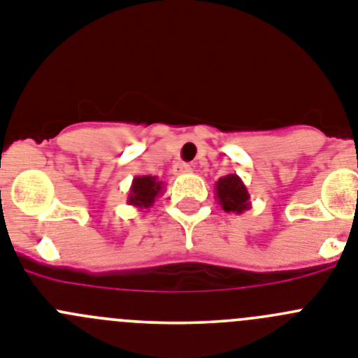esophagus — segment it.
<instances>
[{"label": "esophagus", "instance_id": "esophagus-1", "mask_svg": "<svg viewBox=\"0 0 358 358\" xmlns=\"http://www.w3.org/2000/svg\"><path fill=\"white\" fill-rule=\"evenodd\" d=\"M175 171L178 173V175H185V173H191L192 167L191 164H185V162H178L175 167Z\"/></svg>", "mask_w": 358, "mask_h": 358}]
</instances>
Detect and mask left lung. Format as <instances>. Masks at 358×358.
<instances>
[{"mask_svg": "<svg viewBox=\"0 0 358 358\" xmlns=\"http://www.w3.org/2000/svg\"><path fill=\"white\" fill-rule=\"evenodd\" d=\"M215 199L221 205L224 212L228 214H243L244 210H250V192H248L246 185L237 175H227L215 182L214 185Z\"/></svg>", "mask_w": 358, "mask_h": 358, "instance_id": "obj_1", "label": "left lung"}]
</instances>
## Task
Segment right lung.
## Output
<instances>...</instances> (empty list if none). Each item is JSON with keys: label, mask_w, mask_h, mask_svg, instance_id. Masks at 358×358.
Here are the masks:
<instances>
[{"label": "right lung", "mask_w": 358, "mask_h": 358, "mask_svg": "<svg viewBox=\"0 0 358 358\" xmlns=\"http://www.w3.org/2000/svg\"><path fill=\"white\" fill-rule=\"evenodd\" d=\"M164 192V183L159 182L157 176L144 175L135 176L131 180L130 192H128L127 203L131 207L144 210V208H151L155 199Z\"/></svg>", "instance_id": "right-lung-1"}]
</instances>
